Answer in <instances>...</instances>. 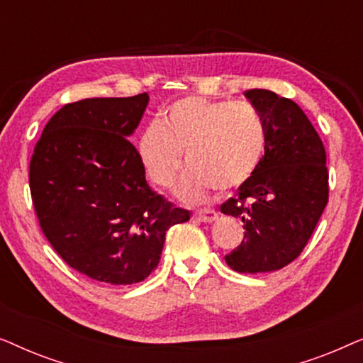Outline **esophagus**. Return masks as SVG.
Wrapping results in <instances>:
<instances>
[{"label": "esophagus", "instance_id": "esophagus-1", "mask_svg": "<svg viewBox=\"0 0 363 363\" xmlns=\"http://www.w3.org/2000/svg\"><path fill=\"white\" fill-rule=\"evenodd\" d=\"M196 221L200 223H213L218 218V213L213 211V210H205V211H196L195 215H193Z\"/></svg>", "mask_w": 363, "mask_h": 363}]
</instances>
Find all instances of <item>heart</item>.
<instances>
[{"label":"heart","mask_w":363,"mask_h":363,"mask_svg":"<svg viewBox=\"0 0 363 363\" xmlns=\"http://www.w3.org/2000/svg\"><path fill=\"white\" fill-rule=\"evenodd\" d=\"M266 148V125L250 102L183 97L167 107L138 140V155L150 180L160 188L175 185L185 163L178 195L200 203L213 188L241 186L259 167Z\"/></svg>","instance_id":"b5f03b06"}]
</instances>
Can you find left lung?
<instances>
[{"label":"left lung","mask_w":363,"mask_h":363,"mask_svg":"<svg viewBox=\"0 0 363 363\" xmlns=\"http://www.w3.org/2000/svg\"><path fill=\"white\" fill-rule=\"evenodd\" d=\"M245 96L266 125L259 167L221 213L240 218L245 240L225 256L238 272H272L296 259L329 201L325 148L302 108L266 89Z\"/></svg>","instance_id":"left-lung-1"}]
</instances>
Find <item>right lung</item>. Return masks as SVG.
<instances>
[{
  "instance_id": "add662e5",
  "label": "right lung",
  "mask_w": 363,
  "mask_h": 363,
  "mask_svg": "<svg viewBox=\"0 0 363 363\" xmlns=\"http://www.w3.org/2000/svg\"><path fill=\"white\" fill-rule=\"evenodd\" d=\"M147 106V92L66 104L46 123L29 163L44 236L72 269L112 286L150 276L167 231L190 220V211L152 191L127 138Z\"/></svg>"
}]
</instances>
